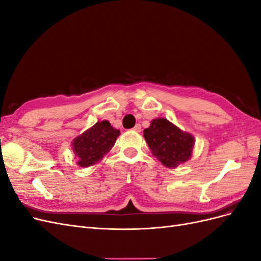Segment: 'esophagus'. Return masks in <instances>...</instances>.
<instances>
[{"label":"esophagus","mask_w":261,"mask_h":261,"mask_svg":"<svg viewBox=\"0 0 261 261\" xmlns=\"http://www.w3.org/2000/svg\"><path fill=\"white\" fill-rule=\"evenodd\" d=\"M133 130H134V132H136V133H139V132L141 130V126H140V124H136V125H135V127L133 128Z\"/></svg>","instance_id":"esophagus-1"}]
</instances>
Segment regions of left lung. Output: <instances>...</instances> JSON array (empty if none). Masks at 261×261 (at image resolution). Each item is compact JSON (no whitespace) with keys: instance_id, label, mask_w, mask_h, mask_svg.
Returning <instances> with one entry per match:
<instances>
[{"instance_id":"left-lung-1","label":"left lung","mask_w":261,"mask_h":261,"mask_svg":"<svg viewBox=\"0 0 261 261\" xmlns=\"http://www.w3.org/2000/svg\"><path fill=\"white\" fill-rule=\"evenodd\" d=\"M144 137L151 153L165 168L175 169L192 158L195 138L164 117L153 118Z\"/></svg>"}]
</instances>
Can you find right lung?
Segmentation results:
<instances>
[{
	"instance_id": "obj_1",
	"label": "right lung",
	"mask_w": 261,
	"mask_h": 261,
	"mask_svg": "<svg viewBox=\"0 0 261 261\" xmlns=\"http://www.w3.org/2000/svg\"><path fill=\"white\" fill-rule=\"evenodd\" d=\"M118 136L120 130L109 121L97 122L72 141L77 165L88 168L98 163L113 148Z\"/></svg>"
}]
</instances>
